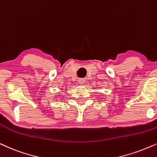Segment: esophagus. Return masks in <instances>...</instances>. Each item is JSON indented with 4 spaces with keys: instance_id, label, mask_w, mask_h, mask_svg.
Returning <instances> with one entry per match:
<instances>
[{
    "instance_id": "esophagus-1",
    "label": "esophagus",
    "mask_w": 157,
    "mask_h": 157,
    "mask_svg": "<svg viewBox=\"0 0 157 157\" xmlns=\"http://www.w3.org/2000/svg\"><path fill=\"white\" fill-rule=\"evenodd\" d=\"M78 82L79 84L82 85V84H83V83H85V79H83V78H80V79H78Z\"/></svg>"
}]
</instances>
